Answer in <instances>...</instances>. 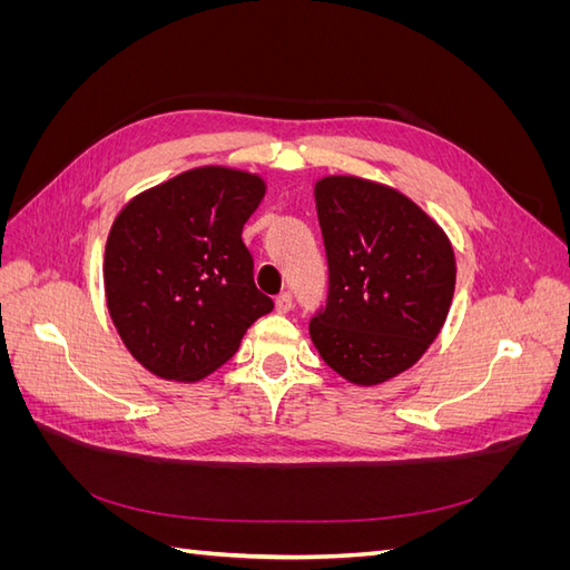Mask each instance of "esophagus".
I'll list each match as a JSON object with an SVG mask.
<instances>
[{"instance_id":"obj_1","label":"esophagus","mask_w":570,"mask_h":570,"mask_svg":"<svg viewBox=\"0 0 570 570\" xmlns=\"http://www.w3.org/2000/svg\"><path fill=\"white\" fill-rule=\"evenodd\" d=\"M289 308H292V295H289V292H281V295L275 297V312L287 314Z\"/></svg>"}]
</instances>
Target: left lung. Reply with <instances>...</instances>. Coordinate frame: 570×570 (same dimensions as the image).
Masks as SVG:
<instances>
[{
	"mask_svg": "<svg viewBox=\"0 0 570 570\" xmlns=\"http://www.w3.org/2000/svg\"><path fill=\"white\" fill-rule=\"evenodd\" d=\"M314 195L327 302L308 335L344 381L381 385L416 364L440 335L456 283L452 243L394 187L327 176Z\"/></svg>",
	"mask_w": 570,
	"mask_h": 570,
	"instance_id": "1",
	"label": "left lung"
}]
</instances>
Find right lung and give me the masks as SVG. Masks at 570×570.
<instances>
[{"label":"right lung","instance_id":"1","mask_svg":"<svg viewBox=\"0 0 570 570\" xmlns=\"http://www.w3.org/2000/svg\"><path fill=\"white\" fill-rule=\"evenodd\" d=\"M264 195L266 183L247 170L202 166L145 189L116 216L105 252L107 306L149 373L202 381L273 308L243 243Z\"/></svg>","mask_w":570,"mask_h":570}]
</instances>
